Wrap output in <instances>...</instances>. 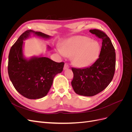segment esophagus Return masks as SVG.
Instances as JSON below:
<instances>
[{"label": "esophagus", "instance_id": "esophagus-1", "mask_svg": "<svg viewBox=\"0 0 132 132\" xmlns=\"http://www.w3.org/2000/svg\"><path fill=\"white\" fill-rule=\"evenodd\" d=\"M69 68V65L67 63H65L64 66V70H66V69H68Z\"/></svg>", "mask_w": 132, "mask_h": 132}]
</instances>
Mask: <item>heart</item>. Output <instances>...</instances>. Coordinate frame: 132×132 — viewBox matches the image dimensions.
<instances>
[{"mask_svg":"<svg viewBox=\"0 0 132 132\" xmlns=\"http://www.w3.org/2000/svg\"><path fill=\"white\" fill-rule=\"evenodd\" d=\"M59 51L67 57L71 56V61L75 66L86 68L97 59L100 52V46L96 41L77 36L64 42Z\"/></svg>","mask_w":132,"mask_h":132,"instance_id":"obj_1","label":"heart"}]
</instances>
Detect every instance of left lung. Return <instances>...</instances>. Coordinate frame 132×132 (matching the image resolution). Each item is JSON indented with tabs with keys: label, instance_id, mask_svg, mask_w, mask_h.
<instances>
[{
	"label": "left lung",
	"instance_id": "left-lung-1",
	"mask_svg": "<svg viewBox=\"0 0 132 132\" xmlns=\"http://www.w3.org/2000/svg\"><path fill=\"white\" fill-rule=\"evenodd\" d=\"M89 31L102 41L98 58L89 67L71 68L73 90L76 94L85 96H93L104 90L113 78L116 67L115 50L110 38L99 30Z\"/></svg>",
	"mask_w": 132,
	"mask_h": 132
}]
</instances>
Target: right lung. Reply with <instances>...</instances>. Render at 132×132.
Listing matches in <instances>:
<instances>
[{
	"instance_id": "1",
	"label": "right lung",
	"mask_w": 132,
	"mask_h": 132,
	"mask_svg": "<svg viewBox=\"0 0 132 132\" xmlns=\"http://www.w3.org/2000/svg\"><path fill=\"white\" fill-rule=\"evenodd\" d=\"M49 39L51 36L41 32L27 30L11 47L9 54V77L19 93L29 99L41 98L48 93L53 79L63 71L64 62L57 63L51 59L33 56L26 58L23 53V41L31 35ZM48 50L51 47L48 46Z\"/></svg>"
}]
</instances>
